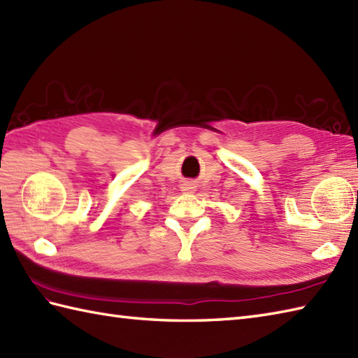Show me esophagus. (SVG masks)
Here are the masks:
<instances>
[{
    "label": "esophagus",
    "instance_id": "1",
    "mask_svg": "<svg viewBox=\"0 0 358 358\" xmlns=\"http://www.w3.org/2000/svg\"><path fill=\"white\" fill-rule=\"evenodd\" d=\"M189 189H192V187H185V191H189Z\"/></svg>",
    "mask_w": 358,
    "mask_h": 358
}]
</instances>
